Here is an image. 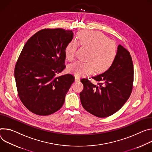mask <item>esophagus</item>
Instances as JSON below:
<instances>
[{
    "instance_id": "1",
    "label": "esophagus",
    "mask_w": 152,
    "mask_h": 152,
    "mask_svg": "<svg viewBox=\"0 0 152 152\" xmlns=\"http://www.w3.org/2000/svg\"><path fill=\"white\" fill-rule=\"evenodd\" d=\"M75 81H80V78L79 77H78V76H77V75H75Z\"/></svg>"
}]
</instances>
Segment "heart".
<instances>
[{"mask_svg": "<svg viewBox=\"0 0 152 152\" xmlns=\"http://www.w3.org/2000/svg\"><path fill=\"white\" fill-rule=\"evenodd\" d=\"M78 40H72L65 49L66 58L70 61L75 57L78 43L89 50L87 62L77 61L68 67L70 73L77 76L86 75L95 70L98 73L106 71L113 62L116 55L115 43L109 40L103 34L98 31H80L78 34Z\"/></svg>", "mask_w": 152, "mask_h": 152, "instance_id": "b5f03b06", "label": "heart"}]
</instances>
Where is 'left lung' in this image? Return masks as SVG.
Returning a JSON list of instances; mask_svg holds the SVG:
<instances>
[{"label":"left lung","mask_w":152,"mask_h":152,"mask_svg":"<svg viewBox=\"0 0 152 152\" xmlns=\"http://www.w3.org/2000/svg\"><path fill=\"white\" fill-rule=\"evenodd\" d=\"M92 78L99 83L94 85L88 79L81 80L84 89L80 97L84 109L99 118L107 117L119 110L132 91L133 65L129 52L119 45L110 67Z\"/></svg>","instance_id":"8db88e82"}]
</instances>
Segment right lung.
Returning <instances> with one entry per match:
<instances>
[{
    "mask_svg": "<svg viewBox=\"0 0 152 152\" xmlns=\"http://www.w3.org/2000/svg\"><path fill=\"white\" fill-rule=\"evenodd\" d=\"M73 37L72 30L44 29L24 45L14 77L21 102L31 112L48 115L62 107L74 77L56 75L65 69V49Z\"/></svg>",
    "mask_w": 152,
    "mask_h": 152,
    "instance_id": "obj_1",
    "label": "right lung"
}]
</instances>
